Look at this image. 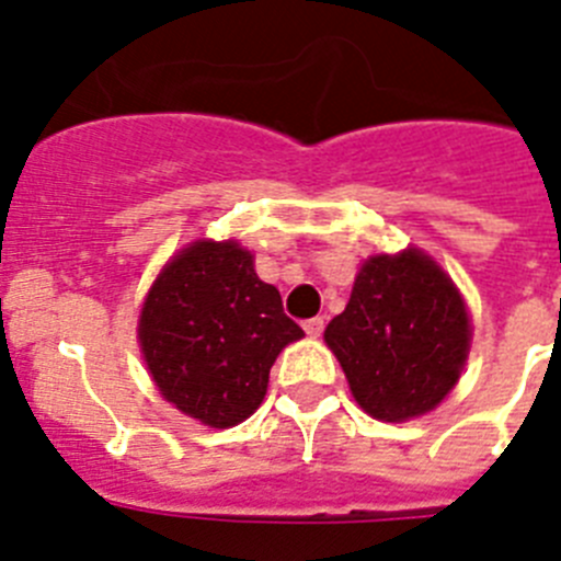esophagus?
I'll return each mask as SVG.
<instances>
[{"label":"esophagus","mask_w":561,"mask_h":561,"mask_svg":"<svg viewBox=\"0 0 561 561\" xmlns=\"http://www.w3.org/2000/svg\"><path fill=\"white\" fill-rule=\"evenodd\" d=\"M304 329H306V334H309V336H320V334H323V329H325V320H323V317H311V320H306V323H304Z\"/></svg>","instance_id":"esophagus-1"}]
</instances>
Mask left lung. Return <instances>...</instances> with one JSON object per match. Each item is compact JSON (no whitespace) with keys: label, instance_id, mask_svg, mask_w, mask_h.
I'll return each mask as SVG.
<instances>
[{"label":"left lung","instance_id":"8db88e82","mask_svg":"<svg viewBox=\"0 0 561 561\" xmlns=\"http://www.w3.org/2000/svg\"><path fill=\"white\" fill-rule=\"evenodd\" d=\"M472 325L449 275L421 250L362 264L342 314L325 329L359 408L408 421L458 385Z\"/></svg>","mask_w":561,"mask_h":561}]
</instances>
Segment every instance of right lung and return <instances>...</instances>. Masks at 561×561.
Segmentation results:
<instances>
[{"label": "right lung", "instance_id": "right-lung-1", "mask_svg": "<svg viewBox=\"0 0 561 561\" xmlns=\"http://www.w3.org/2000/svg\"><path fill=\"white\" fill-rule=\"evenodd\" d=\"M140 348L160 393L207 427H236L264 401L277 354L304 329L238 241H193L153 280Z\"/></svg>", "mask_w": 561, "mask_h": 561}]
</instances>
